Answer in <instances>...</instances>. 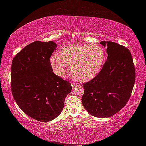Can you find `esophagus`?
<instances>
[{
	"label": "esophagus",
	"instance_id": "1",
	"mask_svg": "<svg viewBox=\"0 0 146 146\" xmlns=\"http://www.w3.org/2000/svg\"><path fill=\"white\" fill-rule=\"evenodd\" d=\"M77 86H78V84H76V83H72V84H71V86H72V88L73 89L75 88Z\"/></svg>",
	"mask_w": 146,
	"mask_h": 146
}]
</instances>
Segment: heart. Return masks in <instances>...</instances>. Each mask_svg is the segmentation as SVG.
<instances>
[{"instance_id":"obj_1","label":"heart","mask_w":146,"mask_h":146,"mask_svg":"<svg viewBox=\"0 0 146 146\" xmlns=\"http://www.w3.org/2000/svg\"><path fill=\"white\" fill-rule=\"evenodd\" d=\"M105 51L98 44L74 43L62 49L50 58L53 73L60 78L66 76L71 65L72 78L88 82L98 75L104 64Z\"/></svg>"}]
</instances>
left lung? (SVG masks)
Wrapping results in <instances>:
<instances>
[{
  "label": "left lung",
  "mask_w": 146,
  "mask_h": 146,
  "mask_svg": "<svg viewBox=\"0 0 146 146\" xmlns=\"http://www.w3.org/2000/svg\"><path fill=\"white\" fill-rule=\"evenodd\" d=\"M107 47L108 58L97 76L83 84L82 102L93 117L108 118L126 105L135 81V69L129 49L111 41H102Z\"/></svg>",
  "instance_id": "obj_1"
}]
</instances>
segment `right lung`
I'll return each instance as SVG.
<instances>
[{
	"label": "right lung",
	"instance_id": "right-lung-1",
	"mask_svg": "<svg viewBox=\"0 0 146 146\" xmlns=\"http://www.w3.org/2000/svg\"><path fill=\"white\" fill-rule=\"evenodd\" d=\"M53 41H35L13 58L11 87L21 110L33 119L47 122L60 114L66 97L71 91L68 81L56 76L50 65L56 50Z\"/></svg>",
	"mask_w": 146,
	"mask_h": 146
}]
</instances>
